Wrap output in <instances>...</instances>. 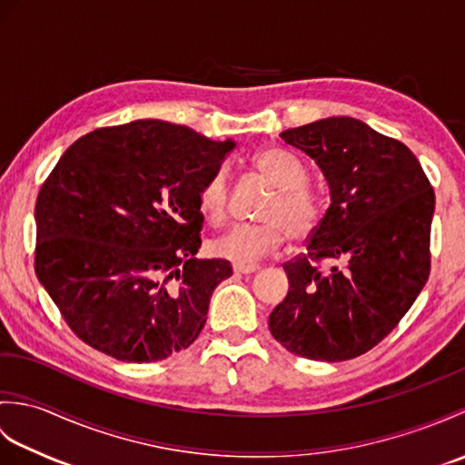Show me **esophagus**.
Segmentation results:
<instances>
[{
	"instance_id": "1",
	"label": "esophagus",
	"mask_w": 465,
	"mask_h": 465,
	"mask_svg": "<svg viewBox=\"0 0 465 465\" xmlns=\"http://www.w3.org/2000/svg\"><path fill=\"white\" fill-rule=\"evenodd\" d=\"M258 270H260V265H255V263H233L235 273H253Z\"/></svg>"
}]
</instances>
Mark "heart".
Here are the masks:
<instances>
[{"label":"heart","instance_id":"b5f03b06","mask_svg":"<svg viewBox=\"0 0 465 465\" xmlns=\"http://www.w3.org/2000/svg\"><path fill=\"white\" fill-rule=\"evenodd\" d=\"M253 167L275 187L262 210L263 222L233 225L212 243L215 255L235 263H250L273 253L288 233L295 242L310 238L325 213L323 197L308 183V167L298 155L283 147H265L253 155ZM227 175L217 170L202 185L197 205L207 222L220 225L227 215Z\"/></svg>","mask_w":465,"mask_h":465}]
</instances>
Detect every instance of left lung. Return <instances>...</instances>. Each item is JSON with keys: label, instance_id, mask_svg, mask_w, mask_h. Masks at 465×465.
<instances>
[{"label": "left lung", "instance_id": "obj_1", "mask_svg": "<svg viewBox=\"0 0 465 465\" xmlns=\"http://www.w3.org/2000/svg\"><path fill=\"white\" fill-rule=\"evenodd\" d=\"M280 135L320 165L331 203L308 252L283 263L290 290L270 331L302 358H358L396 328L430 278L433 187L408 145L353 117Z\"/></svg>", "mask_w": 465, "mask_h": 465}]
</instances>
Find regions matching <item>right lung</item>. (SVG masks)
<instances>
[{"mask_svg": "<svg viewBox=\"0 0 465 465\" xmlns=\"http://www.w3.org/2000/svg\"><path fill=\"white\" fill-rule=\"evenodd\" d=\"M233 142L137 120L67 147L35 202V273L77 338L150 363L203 330L225 260H197L202 185Z\"/></svg>", "mask_w": 465, "mask_h": 465, "instance_id": "1", "label": "right lung"}]
</instances>
